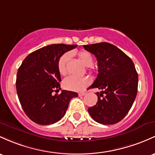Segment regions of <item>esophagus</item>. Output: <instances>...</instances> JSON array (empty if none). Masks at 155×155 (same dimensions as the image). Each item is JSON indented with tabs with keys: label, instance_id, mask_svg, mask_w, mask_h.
Returning a JSON list of instances; mask_svg holds the SVG:
<instances>
[{
	"label": "esophagus",
	"instance_id": "34e87169",
	"mask_svg": "<svg viewBox=\"0 0 155 155\" xmlns=\"http://www.w3.org/2000/svg\"><path fill=\"white\" fill-rule=\"evenodd\" d=\"M85 94H86L85 92H81V93H79V96H84Z\"/></svg>",
	"mask_w": 155,
	"mask_h": 155
}]
</instances>
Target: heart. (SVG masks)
<instances>
[{"label":"heart","instance_id":"b5f03b06","mask_svg":"<svg viewBox=\"0 0 155 155\" xmlns=\"http://www.w3.org/2000/svg\"><path fill=\"white\" fill-rule=\"evenodd\" d=\"M79 59L82 62L84 65L87 66L90 69L92 68V64L93 63V57L87 51H80L77 53ZM71 54L65 53L59 59L58 70L61 75H65L68 71V64ZM91 82V79L87 76H71L66 78L63 81V87L66 90L72 91H81L86 87Z\"/></svg>","mask_w":155,"mask_h":155}]
</instances>
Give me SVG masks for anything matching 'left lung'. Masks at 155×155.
<instances>
[{"label":"left lung","mask_w":155,"mask_h":155,"mask_svg":"<svg viewBox=\"0 0 155 155\" xmlns=\"http://www.w3.org/2000/svg\"><path fill=\"white\" fill-rule=\"evenodd\" d=\"M98 61V74L90 87L98 88V101L88 108L92 118L104 125L116 124L128 113L137 93L138 75L130 57L118 48L108 43L83 45Z\"/></svg>","instance_id":"8db88e82"}]
</instances>
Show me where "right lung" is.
<instances>
[{"label":"right lung","mask_w":155,"mask_h":155,"mask_svg":"<svg viewBox=\"0 0 155 155\" xmlns=\"http://www.w3.org/2000/svg\"><path fill=\"white\" fill-rule=\"evenodd\" d=\"M77 45L53 44L37 49L25 57L18 68L16 89L23 111L32 121L49 125L59 121L67 111L76 92L60 90L59 59Z\"/></svg>","instance_id":"obj_1"}]
</instances>
